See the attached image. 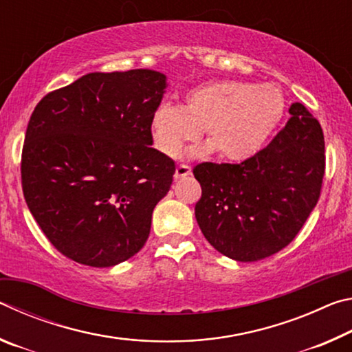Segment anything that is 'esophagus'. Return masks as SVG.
<instances>
[{
    "label": "esophagus",
    "instance_id": "obj_1",
    "mask_svg": "<svg viewBox=\"0 0 352 352\" xmlns=\"http://www.w3.org/2000/svg\"><path fill=\"white\" fill-rule=\"evenodd\" d=\"M190 174H192V170H190L188 164H180V166H177L174 177H175V180H180V178H184Z\"/></svg>",
    "mask_w": 352,
    "mask_h": 352
}]
</instances>
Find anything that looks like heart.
Returning a JSON list of instances; mask_svg holds the SVG:
<instances>
[{
	"mask_svg": "<svg viewBox=\"0 0 352 352\" xmlns=\"http://www.w3.org/2000/svg\"><path fill=\"white\" fill-rule=\"evenodd\" d=\"M284 111L285 99L273 83L208 82L184 94L180 109L163 104L155 110L152 140L163 155L177 158L205 130L208 142L194 155L216 151L222 160L241 163L262 151Z\"/></svg>",
	"mask_w": 352,
	"mask_h": 352,
	"instance_id": "heart-1",
	"label": "heart"
}]
</instances>
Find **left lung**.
Returning <instances> with one entry per match:
<instances>
[{
	"label": "left lung",
	"mask_w": 352,
	"mask_h": 352,
	"mask_svg": "<svg viewBox=\"0 0 352 352\" xmlns=\"http://www.w3.org/2000/svg\"><path fill=\"white\" fill-rule=\"evenodd\" d=\"M272 142L241 164L201 163L195 219L206 241L228 258L254 262L278 253L300 233L320 199L324 136L300 102Z\"/></svg>",
	"instance_id": "obj_1"
}]
</instances>
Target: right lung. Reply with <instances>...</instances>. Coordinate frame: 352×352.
Wrapping results in <instances>:
<instances>
[{
  "label": "right lung",
  "instance_id": "add662e5",
  "mask_svg": "<svg viewBox=\"0 0 352 352\" xmlns=\"http://www.w3.org/2000/svg\"><path fill=\"white\" fill-rule=\"evenodd\" d=\"M166 85L152 69L90 73L35 107L21 155L23 194L67 258L113 267L144 247L153 208L175 174V163L151 147Z\"/></svg>",
  "mask_w": 352,
  "mask_h": 352
}]
</instances>
